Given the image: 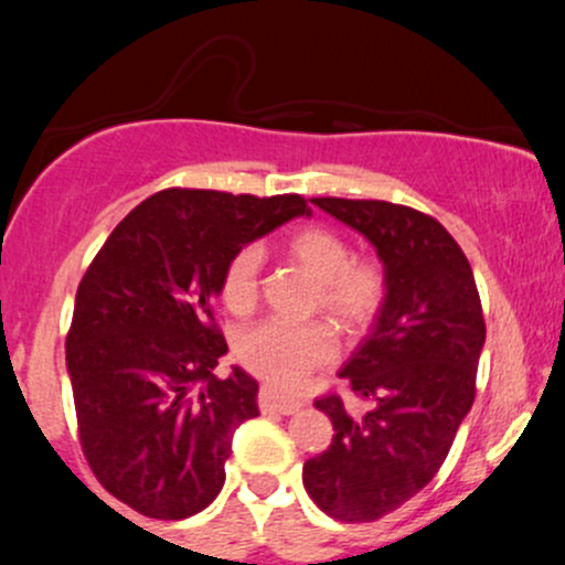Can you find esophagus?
<instances>
[{"label": "esophagus", "instance_id": "1", "mask_svg": "<svg viewBox=\"0 0 565 565\" xmlns=\"http://www.w3.org/2000/svg\"><path fill=\"white\" fill-rule=\"evenodd\" d=\"M260 406L268 408V412H278V414H295L302 408L300 398H291V395L281 393L274 385H263L260 387Z\"/></svg>", "mask_w": 565, "mask_h": 565}]
</instances>
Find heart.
<instances>
[{"label":"heart","instance_id":"heart-1","mask_svg":"<svg viewBox=\"0 0 565 565\" xmlns=\"http://www.w3.org/2000/svg\"><path fill=\"white\" fill-rule=\"evenodd\" d=\"M284 249L310 276L319 278L313 305L359 334L374 323L387 302L391 278L382 260L353 255L348 238L329 225H302L284 238ZM263 249L246 244L233 252L220 276V297L236 316L255 310L260 297ZM337 355V337L327 321L268 319L244 329L236 340V359L257 377L291 387Z\"/></svg>","mask_w":565,"mask_h":565}]
</instances>
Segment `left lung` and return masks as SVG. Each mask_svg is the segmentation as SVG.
<instances>
[{
    "label": "left lung",
    "mask_w": 565,
    "mask_h": 565,
    "mask_svg": "<svg viewBox=\"0 0 565 565\" xmlns=\"http://www.w3.org/2000/svg\"><path fill=\"white\" fill-rule=\"evenodd\" d=\"M313 204L364 233L391 278L374 332L340 372L369 406L355 412L340 393L316 401L334 438L302 468L305 489L327 515L372 523L433 481L476 401L481 295L468 257L436 217L377 199Z\"/></svg>",
    "instance_id": "1"
}]
</instances>
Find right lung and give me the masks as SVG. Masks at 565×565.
<instances>
[{"mask_svg":"<svg viewBox=\"0 0 565 565\" xmlns=\"http://www.w3.org/2000/svg\"><path fill=\"white\" fill-rule=\"evenodd\" d=\"M297 215L300 193L167 188L116 225L76 289L66 337L76 427L108 494L157 521L220 494L233 430L257 417V382L215 377L228 350L212 300L233 252Z\"/></svg>","mask_w":565,"mask_h":565,"instance_id":"1","label":"right lung"}]
</instances>
